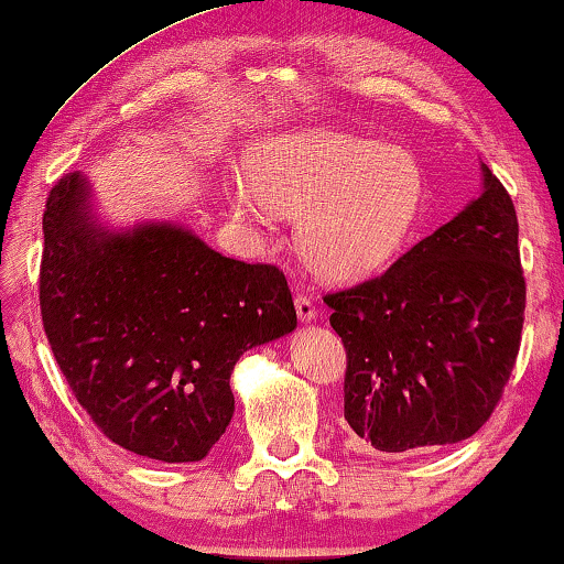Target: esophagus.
Returning a JSON list of instances; mask_svg holds the SVG:
<instances>
[{
	"label": "esophagus",
	"instance_id": "obj_1",
	"mask_svg": "<svg viewBox=\"0 0 564 564\" xmlns=\"http://www.w3.org/2000/svg\"><path fill=\"white\" fill-rule=\"evenodd\" d=\"M295 311H297V318L303 323H311L318 318V307H315L313 297H307L305 292H297L295 295Z\"/></svg>",
	"mask_w": 564,
	"mask_h": 564
}]
</instances>
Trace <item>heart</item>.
<instances>
[{"label":"heart","mask_w":564,"mask_h":564,"mask_svg":"<svg viewBox=\"0 0 564 564\" xmlns=\"http://www.w3.org/2000/svg\"><path fill=\"white\" fill-rule=\"evenodd\" d=\"M230 184L241 218H297L300 257L330 282L380 272L403 251L426 203V174L411 151L375 138L313 130L269 138Z\"/></svg>","instance_id":"b5f03b06"}]
</instances>
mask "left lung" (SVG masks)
I'll list each match as a JSON object with an SVG mask.
<instances>
[{
  "label": "left lung",
  "instance_id": "obj_1",
  "mask_svg": "<svg viewBox=\"0 0 564 564\" xmlns=\"http://www.w3.org/2000/svg\"><path fill=\"white\" fill-rule=\"evenodd\" d=\"M482 184L382 274L323 297L346 349L344 419L380 452L469 438L513 372L527 311L519 220L485 164Z\"/></svg>",
  "mask_w": 564,
  "mask_h": 564
}]
</instances>
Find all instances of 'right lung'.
Instances as JSON below:
<instances>
[{"instance_id": "add662e5", "label": "right lung", "mask_w": 564, "mask_h": 564, "mask_svg": "<svg viewBox=\"0 0 564 564\" xmlns=\"http://www.w3.org/2000/svg\"><path fill=\"white\" fill-rule=\"evenodd\" d=\"M79 172L43 213L41 315L76 403L122 449L199 462L234 419L230 372L297 326L272 264L213 251L172 223L112 234L91 220Z\"/></svg>"}]
</instances>
